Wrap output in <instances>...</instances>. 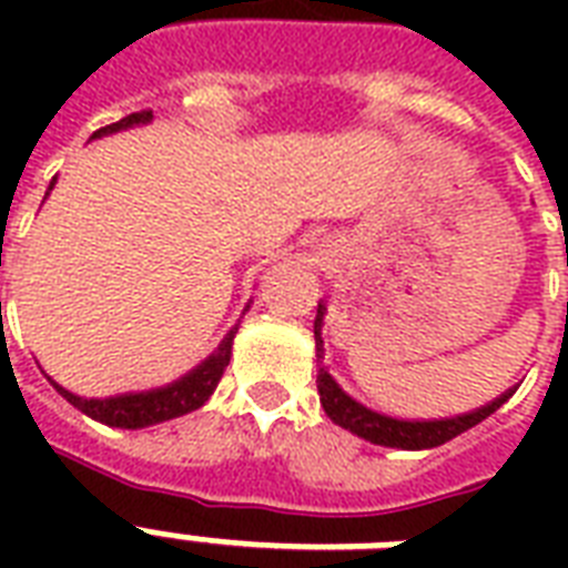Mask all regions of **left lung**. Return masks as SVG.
<instances>
[{"label":"left lung","instance_id":"8db88e82","mask_svg":"<svg viewBox=\"0 0 568 568\" xmlns=\"http://www.w3.org/2000/svg\"><path fill=\"white\" fill-rule=\"evenodd\" d=\"M324 315H327V303H318V315H315V356L318 363L324 359V338H321V327H324ZM516 392V386L507 388L504 395L489 400L486 406H477L471 413L450 415V418H392L386 413L368 409L359 404L356 397H351L345 388L338 386L333 374L321 365L318 368V395L324 413L329 415V422L345 427L359 439L372 442V445H383V448H400V450H427L439 448L445 442H450L459 433L471 430L475 424H480L486 415H493L501 404H507Z\"/></svg>","mask_w":568,"mask_h":568}]
</instances>
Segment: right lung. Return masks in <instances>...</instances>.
Wrapping results in <instances>:
<instances>
[{
  "label": "right lung",
  "instance_id": "add662e5",
  "mask_svg": "<svg viewBox=\"0 0 568 568\" xmlns=\"http://www.w3.org/2000/svg\"><path fill=\"white\" fill-rule=\"evenodd\" d=\"M150 120H153V111H138V114H129V118L111 123V126H102L100 132H93V138L114 135V132H123V129L132 126H144ZM52 185H55V180H52ZM52 185H49V191H52ZM247 310L250 306H244V312ZM235 333H239V324L223 336L217 351L212 356H205L203 363L191 368L185 377L173 379V383L162 388H150V392H126V395L114 397H79L70 388L58 386L55 379H49V383L58 388V395L67 397L75 409H82L93 422L109 424V427H123V430H141V427H150V424H162L171 422V418H180L185 413H194V409H200L212 397L223 372H226V365H230Z\"/></svg>",
  "mask_w": 568,
  "mask_h": 568
}]
</instances>
